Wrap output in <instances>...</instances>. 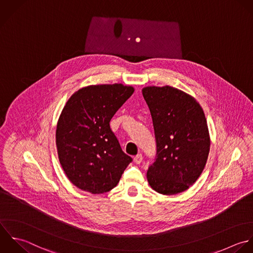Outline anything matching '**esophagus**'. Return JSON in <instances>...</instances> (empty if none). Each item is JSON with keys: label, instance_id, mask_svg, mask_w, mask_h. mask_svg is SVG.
Masks as SVG:
<instances>
[{"label": "esophagus", "instance_id": "34e87169", "mask_svg": "<svg viewBox=\"0 0 253 253\" xmlns=\"http://www.w3.org/2000/svg\"><path fill=\"white\" fill-rule=\"evenodd\" d=\"M142 162H143V156H142L141 154L137 155V156L134 158V163H135V164L140 165Z\"/></svg>", "mask_w": 253, "mask_h": 253}]
</instances>
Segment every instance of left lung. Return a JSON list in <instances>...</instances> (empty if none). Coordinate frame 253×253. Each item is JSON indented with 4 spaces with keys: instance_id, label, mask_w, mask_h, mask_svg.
Segmentation results:
<instances>
[{
    "instance_id": "1",
    "label": "left lung",
    "mask_w": 253,
    "mask_h": 253,
    "mask_svg": "<svg viewBox=\"0 0 253 253\" xmlns=\"http://www.w3.org/2000/svg\"><path fill=\"white\" fill-rule=\"evenodd\" d=\"M142 91L157 144L155 162L147 172L149 184L164 195L183 192L198 179L208 159L204 111L194 97L169 85L147 86Z\"/></svg>"
}]
</instances>
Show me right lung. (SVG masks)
<instances>
[{
  "label": "right lung",
  "instance_id": "right-lung-1",
  "mask_svg": "<svg viewBox=\"0 0 253 253\" xmlns=\"http://www.w3.org/2000/svg\"><path fill=\"white\" fill-rule=\"evenodd\" d=\"M121 84L89 85L67 101L57 124L60 164L78 188L100 194L114 188L133 161L111 131L109 122L133 94Z\"/></svg>",
  "mask_w": 253,
  "mask_h": 253
}]
</instances>
